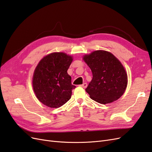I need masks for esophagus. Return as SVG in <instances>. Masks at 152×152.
Here are the masks:
<instances>
[{
    "label": "esophagus",
    "instance_id": "esophagus-1",
    "mask_svg": "<svg viewBox=\"0 0 152 152\" xmlns=\"http://www.w3.org/2000/svg\"><path fill=\"white\" fill-rule=\"evenodd\" d=\"M80 86H81V87H83V88H86V86H87V83H84L83 84H82V85H80Z\"/></svg>",
    "mask_w": 152,
    "mask_h": 152
}]
</instances>
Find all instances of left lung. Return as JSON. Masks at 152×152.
Segmentation results:
<instances>
[{
  "label": "left lung",
  "instance_id": "1",
  "mask_svg": "<svg viewBox=\"0 0 152 152\" xmlns=\"http://www.w3.org/2000/svg\"><path fill=\"white\" fill-rule=\"evenodd\" d=\"M92 72L86 92L100 104L113 102L122 96L127 85V75L123 65L110 52L97 50L83 56Z\"/></svg>",
  "mask_w": 152,
  "mask_h": 152
}]
</instances>
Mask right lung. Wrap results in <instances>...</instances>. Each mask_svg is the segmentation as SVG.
Masks as SVG:
<instances>
[{
    "label": "right lung",
    "mask_w": 152,
    "mask_h": 152,
    "mask_svg": "<svg viewBox=\"0 0 152 152\" xmlns=\"http://www.w3.org/2000/svg\"><path fill=\"white\" fill-rule=\"evenodd\" d=\"M72 57L62 52H55L43 57L34 72L33 89L38 100L51 108L59 107L71 97L76 88L71 83L67 70Z\"/></svg>",
    "instance_id": "add662e5"
}]
</instances>
